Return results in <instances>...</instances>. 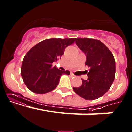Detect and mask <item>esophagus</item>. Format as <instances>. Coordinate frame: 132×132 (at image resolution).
<instances>
[{"label":"esophagus","mask_w":132,"mask_h":132,"mask_svg":"<svg viewBox=\"0 0 132 132\" xmlns=\"http://www.w3.org/2000/svg\"><path fill=\"white\" fill-rule=\"evenodd\" d=\"M71 76H72V77H73V76H75V75H74L73 73H71Z\"/></svg>","instance_id":"1"}]
</instances>
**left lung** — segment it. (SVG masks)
Segmentation results:
<instances>
[{"instance_id": "left-lung-1", "label": "left lung", "mask_w": 132, "mask_h": 132, "mask_svg": "<svg viewBox=\"0 0 132 132\" xmlns=\"http://www.w3.org/2000/svg\"><path fill=\"white\" fill-rule=\"evenodd\" d=\"M76 44L86 54L85 65L90 67L88 79L82 80L79 87H73L77 95L86 100H95L104 95L115 78L116 66L114 56L107 46L98 39L76 38Z\"/></svg>"}]
</instances>
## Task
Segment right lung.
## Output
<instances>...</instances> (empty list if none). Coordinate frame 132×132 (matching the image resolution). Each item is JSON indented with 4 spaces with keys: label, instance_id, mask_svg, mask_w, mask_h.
<instances>
[{
    "label": "right lung",
    "instance_id": "1",
    "mask_svg": "<svg viewBox=\"0 0 132 132\" xmlns=\"http://www.w3.org/2000/svg\"><path fill=\"white\" fill-rule=\"evenodd\" d=\"M75 38H52L41 41L25 55L21 67V76L28 89L37 94L53 91L57 87L62 71L52 66L64 54L65 48L72 45Z\"/></svg>",
    "mask_w": 132,
    "mask_h": 132
}]
</instances>
